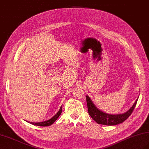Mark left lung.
<instances>
[{
	"instance_id": "1",
	"label": "left lung",
	"mask_w": 149,
	"mask_h": 149,
	"mask_svg": "<svg viewBox=\"0 0 149 149\" xmlns=\"http://www.w3.org/2000/svg\"><path fill=\"white\" fill-rule=\"evenodd\" d=\"M138 99V98L135 101L133 106L125 113L122 114H118V115H110V114L104 113L102 111L98 109L95 106V104L93 103L92 100L90 99V98L86 95V102L88 106V113H89V115L91 118L97 123H99V124L106 125H118L119 123H121L124 122L131 115L136 105Z\"/></svg>"
}]
</instances>
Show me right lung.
<instances>
[{
	"label": "right lung",
	"mask_w": 149,
	"mask_h": 149,
	"mask_svg": "<svg viewBox=\"0 0 149 149\" xmlns=\"http://www.w3.org/2000/svg\"><path fill=\"white\" fill-rule=\"evenodd\" d=\"M62 112V106L60 107L59 110L58 111V112L57 113L56 115L54 116L52 118H51L50 119L46 120V121L44 122H29V123H31V124L34 125H38V126H43V127H45V126H49L50 125H52V123L54 122L58 118V117L60 116V115L61 114Z\"/></svg>",
	"instance_id": "1"
}]
</instances>
